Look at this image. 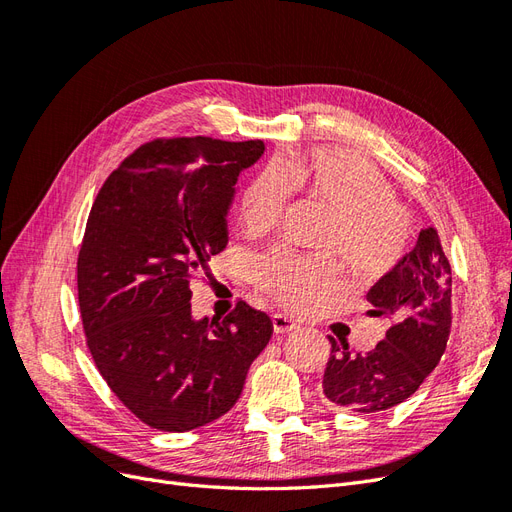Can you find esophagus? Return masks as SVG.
Listing matches in <instances>:
<instances>
[{
  "label": "esophagus",
  "mask_w": 512,
  "mask_h": 512,
  "mask_svg": "<svg viewBox=\"0 0 512 512\" xmlns=\"http://www.w3.org/2000/svg\"><path fill=\"white\" fill-rule=\"evenodd\" d=\"M271 320H273V331L280 333V335L290 333V331L297 329V322H294V320L288 318V316H284V314H273Z\"/></svg>",
  "instance_id": "obj_1"
}]
</instances>
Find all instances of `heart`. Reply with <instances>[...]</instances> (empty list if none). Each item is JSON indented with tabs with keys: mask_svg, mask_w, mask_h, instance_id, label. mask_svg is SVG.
<instances>
[{
	"mask_svg": "<svg viewBox=\"0 0 512 512\" xmlns=\"http://www.w3.org/2000/svg\"><path fill=\"white\" fill-rule=\"evenodd\" d=\"M290 183L335 213L318 243L322 254H339L359 277H378L395 267L408 241L406 211L378 170L344 149H316L256 170L237 198L245 235L265 237L277 226ZM254 282L290 312L309 314L342 286V269L329 258L277 250L258 260Z\"/></svg>",
	"mask_w": 512,
	"mask_h": 512,
	"instance_id": "heart-1",
	"label": "heart"
}]
</instances>
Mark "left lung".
Wrapping results in <instances>:
<instances>
[{"label":"left lung","instance_id":"8db88e82","mask_svg":"<svg viewBox=\"0 0 512 512\" xmlns=\"http://www.w3.org/2000/svg\"><path fill=\"white\" fill-rule=\"evenodd\" d=\"M451 265L438 232L425 228L416 245L369 288V316L393 322L382 342L365 354L346 339L331 342L322 395L348 412L374 414L406 401L425 382L451 333Z\"/></svg>","mask_w":512,"mask_h":512}]
</instances>
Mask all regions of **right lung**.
Returning a JSON list of instances; mask_svg holds the SVG:
<instances>
[{
	"label": "right lung",
	"instance_id": "obj_1",
	"mask_svg": "<svg viewBox=\"0 0 512 512\" xmlns=\"http://www.w3.org/2000/svg\"><path fill=\"white\" fill-rule=\"evenodd\" d=\"M262 141L158 138L113 170L91 207L76 265L87 346L111 391L160 431L224 416L273 322L239 301L224 318L192 316L190 280L228 243L237 177Z\"/></svg>",
	"mask_w": 512,
	"mask_h": 512
}]
</instances>
